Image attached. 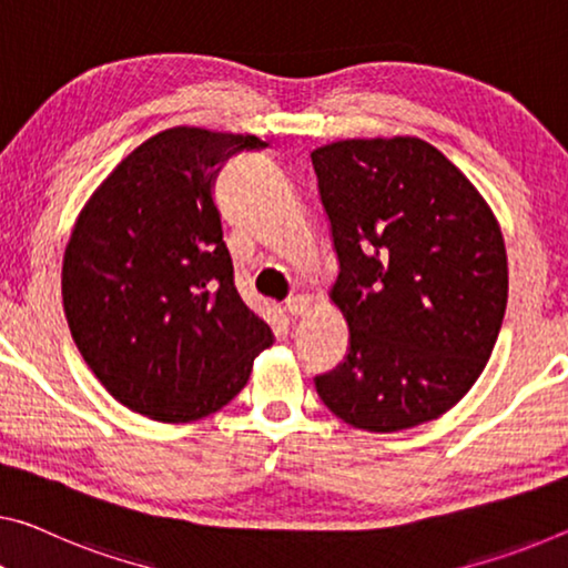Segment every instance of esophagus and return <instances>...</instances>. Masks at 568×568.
Returning a JSON list of instances; mask_svg holds the SVG:
<instances>
[{"label":"esophagus","mask_w":568,"mask_h":568,"mask_svg":"<svg viewBox=\"0 0 568 568\" xmlns=\"http://www.w3.org/2000/svg\"><path fill=\"white\" fill-rule=\"evenodd\" d=\"M284 310H286V314H292V317H302V314H307V310H310V296H304V294L292 296V300H286Z\"/></svg>","instance_id":"obj_1"}]
</instances>
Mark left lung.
I'll return each mask as SVG.
<instances>
[{
	"instance_id": "1",
	"label": "left lung",
	"mask_w": 568,
	"mask_h": 568,
	"mask_svg": "<svg viewBox=\"0 0 568 568\" xmlns=\"http://www.w3.org/2000/svg\"><path fill=\"white\" fill-rule=\"evenodd\" d=\"M312 164L339 258L329 300L351 329L320 398L373 434L439 418L485 371L508 304L493 207L418 136L343 139Z\"/></svg>"
}]
</instances>
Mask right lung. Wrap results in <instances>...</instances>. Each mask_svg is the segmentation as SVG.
Returning <instances> with one entry per match:
<instances>
[{
  "label": "right lung",
  "mask_w": 568,
  "mask_h": 568,
  "mask_svg": "<svg viewBox=\"0 0 568 568\" xmlns=\"http://www.w3.org/2000/svg\"><path fill=\"white\" fill-rule=\"evenodd\" d=\"M254 134L172 126L129 152L78 213L63 310L109 394L162 424L205 418L248 383L274 333L233 282L213 180Z\"/></svg>",
  "instance_id": "right-lung-1"
}]
</instances>
